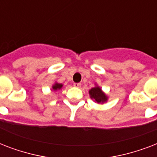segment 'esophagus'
<instances>
[{"mask_svg":"<svg viewBox=\"0 0 157 157\" xmlns=\"http://www.w3.org/2000/svg\"><path fill=\"white\" fill-rule=\"evenodd\" d=\"M74 87H76V88H80L81 86V83H74L73 84Z\"/></svg>","mask_w":157,"mask_h":157,"instance_id":"esophagus-1","label":"esophagus"}]
</instances>
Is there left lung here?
<instances>
[{
	"mask_svg": "<svg viewBox=\"0 0 157 157\" xmlns=\"http://www.w3.org/2000/svg\"><path fill=\"white\" fill-rule=\"evenodd\" d=\"M89 94L91 99H93L94 102L98 103V104H103L107 103L108 100V96L102 90V88L95 84V86L91 88L89 90Z\"/></svg>",
	"mask_w": 157,
	"mask_h": 157,
	"instance_id": "obj_1",
	"label": "left lung"
}]
</instances>
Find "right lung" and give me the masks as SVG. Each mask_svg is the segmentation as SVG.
<instances>
[{
    "mask_svg": "<svg viewBox=\"0 0 157 157\" xmlns=\"http://www.w3.org/2000/svg\"><path fill=\"white\" fill-rule=\"evenodd\" d=\"M63 85L61 83H58L57 81H55L54 82V84L52 86V87H51V91H59L62 88H63Z\"/></svg>",
    "mask_w": 157,
    "mask_h": 157,
    "instance_id": "add662e5",
    "label": "right lung"
}]
</instances>
